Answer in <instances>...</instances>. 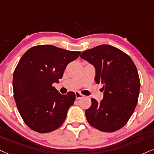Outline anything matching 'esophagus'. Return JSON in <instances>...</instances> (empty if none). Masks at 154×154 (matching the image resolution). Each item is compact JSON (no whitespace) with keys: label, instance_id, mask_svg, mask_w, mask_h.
<instances>
[{"label":"esophagus","instance_id":"1","mask_svg":"<svg viewBox=\"0 0 154 154\" xmlns=\"http://www.w3.org/2000/svg\"><path fill=\"white\" fill-rule=\"evenodd\" d=\"M75 98H76V99H80V98H83V94H81L80 92H79V91H76L75 93Z\"/></svg>","mask_w":154,"mask_h":154}]
</instances>
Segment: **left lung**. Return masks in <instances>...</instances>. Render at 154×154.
I'll return each instance as SVG.
<instances>
[{
	"instance_id": "obj_1",
	"label": "left lung",
	"mask_w": 154,
	"mask_h": 154,
	"mask_svg": "<svg viewBox=\"0 0 154 154\" xmlns=\"http://www.w3.org/2000/svg\"><path fill=\"white\" fill-rule=\"evenodd\" d=\"M80 57L96 69L95 81L103 85V98L91 99L86 110L91 126L103 132H113L126 125L136 106L140 80L131 58L120 49L100 45L83 51Z\"/></svg>"
}]
</instances>
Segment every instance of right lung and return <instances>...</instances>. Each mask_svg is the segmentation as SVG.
I'll return each instance as SVG.
<instances>
[{
  "instance_id": "add662e5",
  "label": "right lung",
  "mask_w": 154,
  "mask_h": 154,
  "mask_svg": "<svg viewBox=\"0 0 154 154\" xmlns=\"http://www.w3.org/2000/svg\"><path fill=\"white\" fill-rule=\"evenodd\" d=\"M80 54L41 45L28 49L19 60L13 73V95L22 119L32 130L48 133L65 121L75 93L60 94L53 83H59L66 66Z\"/></svg>"
}]
</instances>
